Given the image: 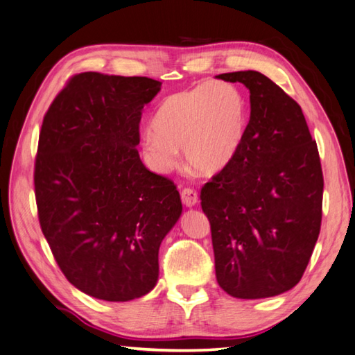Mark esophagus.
<instances>
[{
  "label": "esophagus",
  "instance_id": "1",
  "mask_svg": "<svg viewBox=\"0 0 355 355\" xmlns=\"http://www.w3.org/2000/svg\"><path fill=\"white\" fill-rule=\"evenodd\" d=\"M180 198H182L185 207H193L198 204V193L193 189H184L180 191Z\"/></svg>",
  "mask_w": 355,
  "mask_h": 355
}]
</instances>
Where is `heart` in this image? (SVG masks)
Segmentation results:
<instances>
[{
  "label": "heart",
  "instance_id": "heart-1",
  "mask_svg": "<svg viewBox=\"0 0 355 355\" xmlns=\"http://www.w3.org/2000/svg\"><path fill=\"white\" fill-rule=\"evenodd\" d=\"M247 130V102L238 86L210 82L164 98L142 135L145 162L168 173L184 148L187 162L213 175L236 157Z\"/></svg>",
  "mask_w": 355,
  "mask_h": 355
}]
</instances>
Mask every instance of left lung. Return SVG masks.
<instances>
[{"instance_id":"1","label":"left lung","mask_w":355,"mask_h":355,"mask_svg":"<svg viewBox=\"0 0 355 355\" xmlns=\"http://www.w3.org/2000/svg\"><path fill=\"white\" fill-rule=\"evenodd\" d=\"M250 91L236 157L200 190L218 284L235 298L275 297L298 284L322 225L323 171L300 105L257 71L219 73Z\"/></svg>"}]
</instances>
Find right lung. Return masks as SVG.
<instances>
[{
  "label": "right lung",
  "mask_w": 355,
  "mask_h": 355,
  "mask_svg": "<svg viewBox=\"0 0 355 355\" xmlns=\"http://www.w3.org/2000/svg\"><path fill=\"white\" fill-rule=\"evenodd\" d=\"M148 77L73 76L43 119L35 159L38 219L68 282L105 302L144 297L159 278V247L182 213L170 179L140 160Z\"/></svg>",
  "instance_id": "add662e5"
}]
</instances>
